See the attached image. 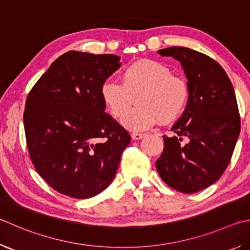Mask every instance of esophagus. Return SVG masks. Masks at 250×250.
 <instances>
[{
    "label": "esophagus",
    "mask_w": 250,
    "mask_h": 250,
    "mask_svg": "<svg viewBox=\"0 0 250 250\" xmlns=\"http://www.w3.org/2000/svg\"><path fill=\"white\" fill-rule=\"evenodd\" d=\"M145 137V134H143V133H132L131 134V138H132L133 140H141L142 138H144Z\"/></svg>",
    "instance_id": "1"
}]
</instances>
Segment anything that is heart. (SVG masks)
I'll return each mask as SVG.
<instances>
[{"mask_svg":"<svg viewBox=\"0 0 250 250\" xmlns=\"http://www.w3.org/2000/svg\"><path fill=\"white\" fill-rule=\"evenodd\" d=\"M101 97L113 118H121L137 101L138 106L126 112L122 125L140 132L151 129L158 120L178 119L188 106L190 87L187 80L172 74L168 66L144 59L122 70L121 83L104 82Z\"/></svg>","mask_w":250,"mask_h":250,"instance_id":"1","label":"heart"}]
</instances>
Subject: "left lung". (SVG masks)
I'll return each mask as SVG.
<instances>
[{"label":"left lung","mask_w":250,"mask_h":250,"mask_svg":"<svg viewBox=\"0 0 250 250\" xmlns=\"http://www.w3.org/2000/svg\"><path fill=\"white\" fill-rule=\"evenodd\" d=\"M157 52L180 62L190 99L171 126L175 135L163 137L164 149L156 169L172 189L194 193L214 184L230 162L240 132L237 101L228 74L212 58L185 47Z\"/></svg>","instance_id":"left-lung-1"}]
</instances>
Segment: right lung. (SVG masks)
Listing matches in <instances>:
<instances>
[{"mask_svg": "<svg viewBox=\"0 0 250 250\" xmlns=\"http://www.w3.org/2000/svg\"><path fill=\"white\" fill-rule=\"evenodd\" d=\"M120 57L69 51L59 57L28 94L24 126L30 160L56 191L87 199L115 178L131 137L105 112L104 82ZM104 139V141H99Z\"/></svg>", "mask_w": 250, "mask_h": 250, "instance_id": "obj_1", "label": "right lung"}]
</instances>
